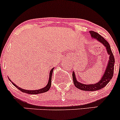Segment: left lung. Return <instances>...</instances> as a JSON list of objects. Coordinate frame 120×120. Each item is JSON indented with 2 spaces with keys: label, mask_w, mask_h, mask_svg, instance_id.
Returning <instances> with one entry per match:
<instances>
[{
  "label": "left lung",
  "mask_w": 120,
  "mask_h": 120,
  "mask_svg": "<svg viewBox=\"0 0 120 120\" xmlns=\"http://www.w3.org/2000/svg\"><path fill=\"white\" fill-rule=\"evenodd\" d=\"M90 34H91V36L92 38L98 41L106 47L107 53H108V55L109 56V59L107 68H106L103 75L101 78V79H100V81L97 83L94 84L86 85V84H83L80 83L79 82H78L76 79L74 71H73L72 76L74 85L77 88H78V89H80L81 90L93 91L100 90V89L105 87L112 78L113 75L114 67H115V58H114L112 50H111L109 44L103 37H101L98 33L95 32L94 31H90Z\"/></svg>",
  "instance_id": "1"
}]
</instances>
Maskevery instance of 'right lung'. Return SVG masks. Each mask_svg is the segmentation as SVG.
<instances>
[{
	"mask_svg": "<svg viewBox=\"0 0 120 120\" xmlns=\"http://www.w3.org/2000/svg\"><path fill=\"white\" fill-rule=\"evenodd\" d=\"M54 68H52L51 70L49 72V82H48L47 85H46V86H45V87L42 88V89H39V90H27L25 89H23L20 88V87H18L17 85H16L13 82H12V84H13L14 86L17 87L19 90H20L21 91L23 92V93H25L26 94H41L43 93H46V92L48 91L50 89L51 86V79H52V73H53V71ZM10 80V79H9ZM11 81V80H10Z\"/></svg>",
	"mask_w": 120,
	"mask_h": 120,
	"instance_id": "obj_1",
	"label": "right lung"
}]
</instances>
